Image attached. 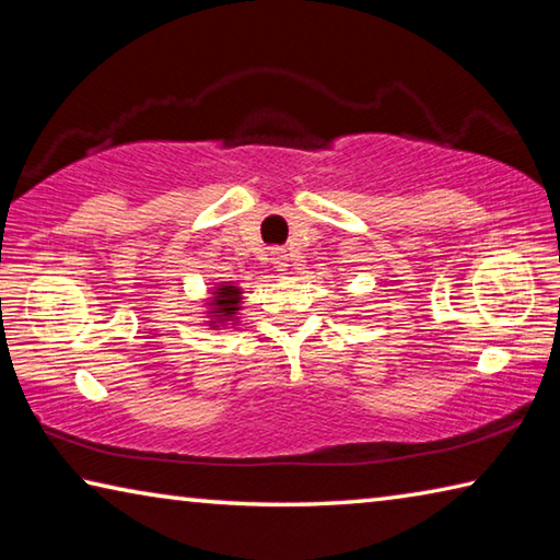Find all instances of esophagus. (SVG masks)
I'll use <instances>...</instances> for the list:
<instances>
[{"instance_id":"1","label":"esophagus","mask_w":560,"mask_h":560,"mask_svg":"<svg viewBox=\"0 0 560 560\" xmlns=\"http://www.w3.org/2000/svg\"><path fill=\"white\" fill-rule=\"evenodd\" d=\"M273 264H277V269H287V254L281 249L273 252Z\"/></svg>"}]
</instances>
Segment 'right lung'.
Returning a JSON list of instances; mask_svg holds the SVG:
<instances>
[{
    "mask_svg": "<svg viewBox=\"0 0 560 560\" xmlns=\"http://www.w3.org/2000/svg\"><path fill=\"white\" fill-rule=\"evenodd\" d=\"M212 296L207 299V324L212 328H230L236 326L242 311V287L232 281H222L210 291Z\"/></svg>",
    "mask_w": 560,
    "mask_h": 560,
    "instance_id": "right-lung-1",
    "label": "right lung"
}]
</instances>
